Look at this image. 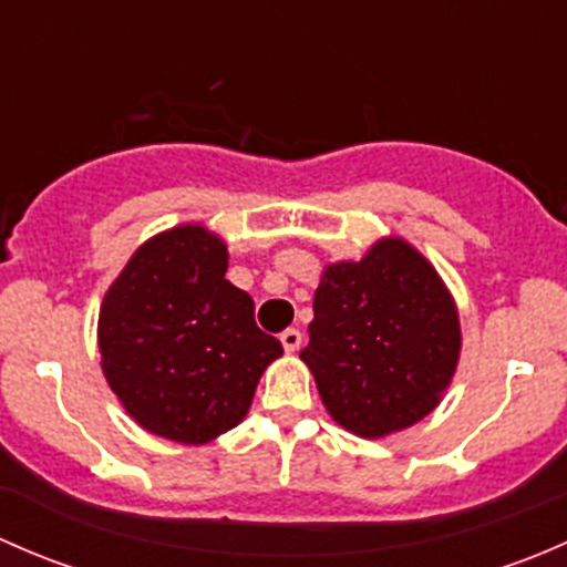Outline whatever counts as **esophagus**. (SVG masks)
I'll list each match as a JSON object with an SVG mask.
<instances>
[{"mask_svg":"<svg viewBox=\"0 0 567 567\" xmlns=\"http://www.w3.org/2000/svg\"><path fill=\"white\" fill-rule=\"evenodd\" d=\"M279 342H282V348L288 353H293V351H299V346H301V331L299 329H285L282 334H279Z\"/></svg>","mask_w":567,"mask_h":567,"instance_id":"esophagus-1","label":"esophagus"}]
</instances>
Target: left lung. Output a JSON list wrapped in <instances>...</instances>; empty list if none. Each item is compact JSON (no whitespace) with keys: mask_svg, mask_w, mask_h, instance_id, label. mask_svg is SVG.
I'll return each instance as SVG.
<instances>
[{"mask_svg":"<svg viewBox=\"0 0 567 567\" xmlns=\"http://www.w3.org/2000/svg\"><path fill=\"white\" fill-rule=\"evenodd\" d=\"M301 359L331 420L381 439L431 414L461 357V320L436 268L403 238L331 262Z\"/></svg>","mask_w":567,"mask_h":567,"instance_id":"1","label":"left lung"}]
</instances>
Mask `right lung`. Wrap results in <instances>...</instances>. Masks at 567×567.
<instances>
[{
    "instance_id": "obj_1",
    "label": "right lung",
    "mask_w": 567,
    "mask_h": 567,
    "mask_svg": "<svg viewBox=\"0 0 567 567\" xmlns=\"http://www.w3.org/2000/svg\"><path fill=\"white\" fill-rule=\"evenodd\" d=\"M227 274V247L203 225L142 244L109 285L101 370L134 422L205 444L247 416L262 370L282 357L255 323V301Z\"/></svg>"
}]
</instances>
